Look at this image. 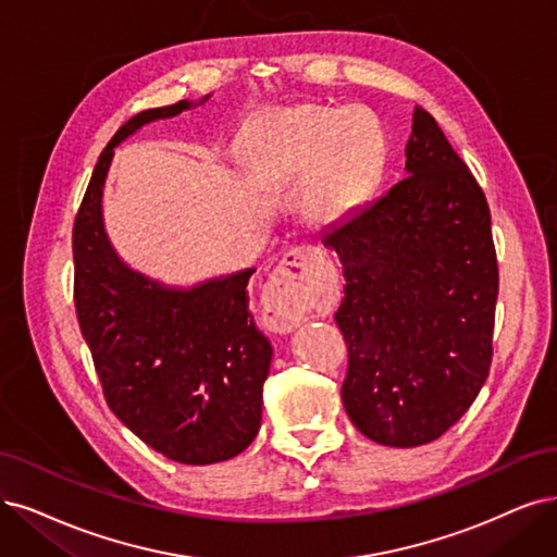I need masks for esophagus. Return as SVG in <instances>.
I'll return each mask as SVG.
<instances>
[{
	"label": "esophagus",
	"instance_id": "1",
	"mask_svg": "<svg viewBox=\"0 0 557 557\" xmlns=\"http://www.w3.org/2000/svg\"><path fill=\"white\" fill-rule=\"evenodd\" d=\"M335 280V268L317 247H294L273 271L263 292L265 321L280 333L294 327L325 302Z\"/></svg>",
	"mask_w": 557,
	"mask_h": 557
}]
</instances>
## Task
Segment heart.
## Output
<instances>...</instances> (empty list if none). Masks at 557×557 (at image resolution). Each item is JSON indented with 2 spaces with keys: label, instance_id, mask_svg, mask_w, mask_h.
<instances>
[{
  "label": "heart",
  "instance_id": "1",
  "mask_svg": "<svg viewBox=\"0 0 557 557\" xmlns=\"http://www.w3.org/2000/svg\"><path fill=\"white\" fill-rule=\"evenodd\" d=\"M255 160L265 172L314 170L312 206L321 215L348 209L374 178L381 131L358 110L302 106L268 116L255 137Z\"/></svg>",
  "mask_w": 557,
  "mask_h": 557
}]
</instances>
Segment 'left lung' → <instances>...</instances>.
I'll return each mask as SVG.
<instances>
[{
	"instance_id": "1",
	"label": "left lung",
	"mask_w": 557,
	"mask_h": 557,
	"mask_svg": "<svg viewBox=\"0 0 557 557\" xmlns=\"http://www.w3.org/2000/svg\"><path fill=\"white\" fill-rule=\"evenodd\" d=\"M321 240L344 265L348 418L389 447L441 438L488 376L498 259L480 183L424 108L406 176Z\"/></svg>"
}]
</instances>
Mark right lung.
<instances>
[{
    "label": "right lung",
    "mask_w": 557,
    "mask_h": 557,
    "mask_svg": "<svg viewBox=\"0 0 557 557\" xmlns=\"http://www.w3.org/2000/svg\"><path fill=\"white\" fill-rule=\"evenodd\" d=\"M188 108L178 100L144 110L102 149L73 224V298L112 413L168 459L206 466L240 455L261 426L273 348L250 312L255 271L190 292L162 289L119 261L100 215L116 144Z\"/></svg>",
    "instance_id": "right-lung-1"
}]
</instances>
